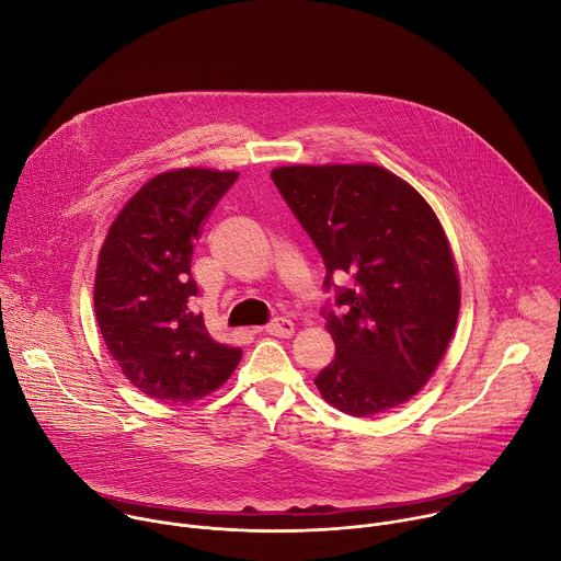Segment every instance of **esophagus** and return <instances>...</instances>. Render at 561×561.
<instances>
[{
    "mask_svg": "<svg viewBox=\"0 0 561 561\" xmlns=\"http://www.w3.org/2000/svg\"><path fill=\"white\" fill-rule=\"evenodd\" d=\"M265 331H267L270 335H278V339H289V335L294 333V322H291L289 318H274V320L265 327Z\"/></svg>",
    "mask_w": 561,
    "mask_h": 561,
    "instance_id": "obj_1",
    "label": "esophagus"
}]
</instances>
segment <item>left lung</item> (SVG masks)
I'll use <instances>...</instances> for the list:
<instances>
[{
    "label": "left lung",
    "instance_id": "1",
    "mask_svg": "<svg viewBox=\"0 0 561 561\" xmlns=\"http://www.w3.org/2000/svg\"><path fill=\"white\" fill-rule=\"evenodd\" d=\"M272 181L324 263L322 316L335 343L322 398L365 417L415 396L460 311L454 254L428 203L378 165L276 168ZM333 275H350L339 288Z\"/></svg>",
    "mask_w": 561,
    "mask_h": 561
}]
</instances>
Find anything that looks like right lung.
I'll return each mask as SVG.
<instances>
[{
	"instance_id": "right-lung-1",
	"label": "right lung",
	"mask_w": 561,
	"mask_h": 561,
	"mask_svg": "<svg viewBox=\"0 0 561 561\" xmlns=\"http://www.w3.org/2000/svg\"><path fill=\"white\" fill-rule=\"evenodd\" d=\"M237 176L198 168L154 176L126 203L101 248L96 322L110 356L150 398H203L241 360V350L207 333L190 270L205 216Z\"/></svg>"
}]
</instances>
